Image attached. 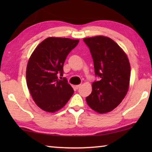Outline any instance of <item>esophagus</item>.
<instances>
[{
  "mask_svg": "<svg viewBox=\"0 0 152 152\" xmlns=\"http://www.w3.org/2000/svg\"><path fill=\"white\" fill-rule=\"evenodd\" d=\"M80 86H81V84H78V85H76L75 87H76V89H78V88H80Z\"/></svg>",
  "mask_w": 152,
  "mask_h": 152,
  "instance_id": "esophagus-1",
  "label": "esophagus"
}]
</instances>
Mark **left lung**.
<instances>
[{"label":"left lung","instance_id":"obj_1","mask_svg":"<svg viewBox=\"0 0 152 152\" xmlns=\"http://www.w3.org/2000/svg\"><path fill=\"white\" fill-rule=\"evenodd\" d=\"M91 51L95 76L92 91L86 98L88 106L99 113L115 109L129 89L131 67L128 58L117 43L109 37L96 36L83 39Z\"/></svg>","mask_w":152,"mask_h":152}]
</instances>
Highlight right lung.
Instances as JSON below:
<instances>
[{
  "label": "right lung",
  "mask_w": 152,
  "mask_h": 152,
  "mask_svg": "<svg viewBox=\"0 0 152 152\" xmlns=\"http://www.w3.org/2000/svg\"><path fill=\"white\" fill-rule=\"evenodd\" d=\"M78 42V39L48 37L37 45L28 61L27 87L36 104L45 111L61 109L72 96V87L66 78L59 80L58 74L63 75L67 56Z\"/></svg>",
  "instance_id": "1"
}]
</instances>
